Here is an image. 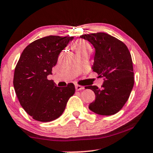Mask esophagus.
Returning <instances> with one entry per match:
<instances>
[{"label": "esophagus", "mask_w": 153, "mask_h": 153, "mask_svg": "<svg viewBox=\"0 0 153 153\" xmlns=\"http://www.w3.org/2000/svg\"><path fill=\"white\" fill-rule=\"evenodd\" d=\"M75 88H76V91H80V90H82V89H84V87H82V86H80V85H76L75 86Z\"/></svg>", "instance_id": "obj_1"}]
</instances>
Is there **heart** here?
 Segmentation results:
<instances>
[{
    "label": "heart",
    "mask_w": 153,
    "mask_h": 153,
    "mask_svg": "<svg viewBox=\"0 0 153 153\" xmlns=\"http://www.w3.org/2000/svg\"><path fill=\"white\" fill-rule=\"evenodd\" d=\"M72 48L76 53H79V52H82L86 51V50L91 49L89 44L84 40H78L75 41L72 45Z\"/></svg>",
    "instance_id": "obj_1"
}]
</instances>
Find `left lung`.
I'll use <instances>...</instances> for the list:
<instances>
[{"label":"left lung","mask_w":153,"mask_h":153,"mask_svg":"<svg viewBox=\"0 0 153 153\" xmlns=\"http://www.w3.org/2000/svg\"><path fill=\"white\" fill-rule=\"evenodd\" d=\"M95 48L92 69L103 77L102 89L89 86L95 100L89 109L100 115H112L123 107L134 86L133 66L127 46L119 39L105 33L80 36Z\"/></svg>","instance_id":"left-lung-1"}]
</instances>
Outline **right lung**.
<instances>
[{"mask_svg":"<svg viewBox=\"0 0 153 153\" xmlns=\"http://www.w3.org/2000/svg\"><path fill=\"white\" fill-rule=\"evenodd\" d=\"M74 37L48 36L27 46L15 68L13 87L24 110L39 122L59 117L75 92L74 84L59 87L47 76L57 63L59 53Z\"/></svg>","mask_w":153,"mask_h":153,"instance_id":"right-lung-1","label":"right lung"}]
</instances>
